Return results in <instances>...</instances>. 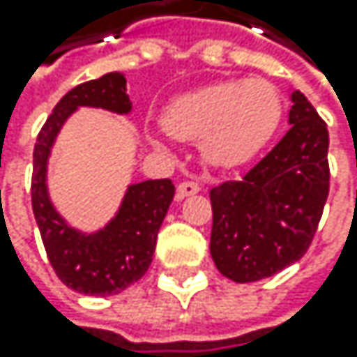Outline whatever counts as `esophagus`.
<instances>
[{"instance_id":"esophagus-1","label":"esophagus","mask_w":357,"mask_h":357,"mask_svg":"<svg viewBox=\"0 0 357 357\" xmlns=\"http://www.w3.org/2000/svg\"><path fill=\"white\" fill-rule=\"evenodd\" d=\"M199 190H201L199 184H195V182H182L180 186H177V197H180V199L192 197V195H197Z\"/></svg>"}]
</instances>
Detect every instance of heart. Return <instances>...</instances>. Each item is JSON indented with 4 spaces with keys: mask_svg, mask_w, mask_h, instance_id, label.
<instances>
[{
    "mask_svg": "<svg viewBox=\"0 0 357 357\" xmlns=\"http://www.w3.org/2000/svg\"><path fill=\"white\" fill-rule=\"evenodd\" d=\"M280 117L278 89L264 79H248L177 96L162 113V126L177 139L199 141L208 165L229 169L261 152L276 135Z\"/></svg>",
    "mask_w": 357,
    "mask_h": 357,
    "instance_id": "heart-1",
    "label": "heart"
}]
</instances>
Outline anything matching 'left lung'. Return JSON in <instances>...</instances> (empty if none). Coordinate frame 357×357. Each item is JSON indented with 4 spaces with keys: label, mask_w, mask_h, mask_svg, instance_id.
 I'll list each match as a JSON object with an SVG mask.
<instances>
[{
    "label": "left lung",
    "mask_w": 357,
    "mask_h": 357,
    "mask_svg": "<svg viewBox=\"0 0 357 357\" xmlns=\"http://www.w3.org/2000/svg\"><path fill=\"white\" fill-rule=\"evenodd\" d=\"M289 132L242 180L210 190V252L222 276L255 282L296 264L317 231L330 188L326 121L298 89Z\"/></svg>",
    "instance_id": "obj_1"
}]
</instances>
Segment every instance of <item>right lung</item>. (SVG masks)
<instances>
[{
  "instance_id": "add662e5",
  "label": "right lung",
  "mask_w": 357,
  "mask_h": 357,
  "mask_svg": "<svg viewBox=\"0 0 357 357\" xmlns=\"http://www.w3.org/2000/svg\"><path fill=\"white\" fill-rule=\"evenodd\" d=\"M81 107L117 115L132 111L126 77L109 73L77 85L57 102L33 147L31 208L49 261L59 280L85 296H113L137 282L152 264L158 229L175 195L171 180L130 184L115 216L98 231H81L68 222L49 195V158L57 135Z\"/></svg>"
}]
</instances>
